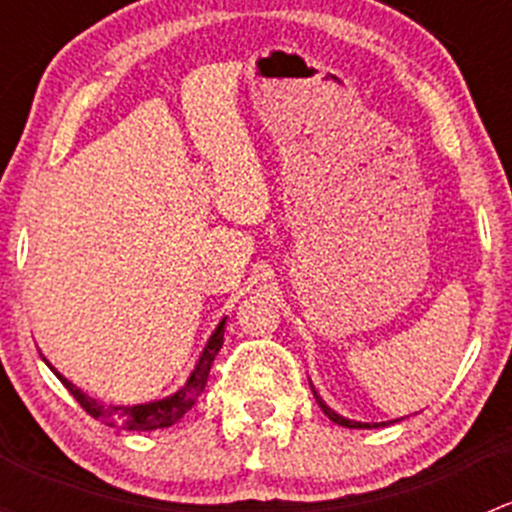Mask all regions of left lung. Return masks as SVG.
Here are the masks:
<instances>
[{
	"instance_id": "8db88e82",
	"label": "left lung",
	"mask_w": 512,
	"mask_h": 512,
	"mask_svg": "<svg viewBox=\"0 0 512 512\" xmlns=\"http://www.w3.org/2000/svg\"><path fill=\"white\" fill-rule=\"evenodd\" d=\"M309 386H312V394H314V399H317L319 409H322L324 414H327L329 421L339 423V426H347V428H381V426H389V423H396V421H399V418H396V421H381V423H364V421H354V418H347V416L337 414V411H334V409H329V406L324 404L322 396H319L317 391H314V384H312V381H309Z\"/></svg>"
}]
</instances>
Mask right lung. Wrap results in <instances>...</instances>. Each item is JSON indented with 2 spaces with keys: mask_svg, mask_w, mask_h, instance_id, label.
Returning a JSON list of instances; mask_svg holds the SVG:
<instances>
[{
  "mask_svg": "<svg viewBox=\"0 0 512 512\" xmlns=\"http://www.w3.org/2000/svg\"><path fill=\"white\" fill-rule=\"evenodd\" d=\"M225 322L227 317H223L215 324V329L210 332L208 342L203 344V352L195 359L193 369H190L183 386H180L178 391H173V394L163 396V399L146 401V404H103V401H98L94 396L86 394V391H81L76 384H71L64 374H59L46 356H41V359H44V364L54 371L56 379L69 389V394L79 401L81 409L89 416H94L96 421L106 423V426L126 428V431H156V428H168L173 426V423H178L180 418L193 409L198 396L203 394L205 384H208L210 366H213L215 356H218L220 347H223Z\"/></svg>",
  "mask_w": 512,
  "mask_h": 512,
  "instance_id": "obj_1",
  "label": "right lung"
}]
</instances>
